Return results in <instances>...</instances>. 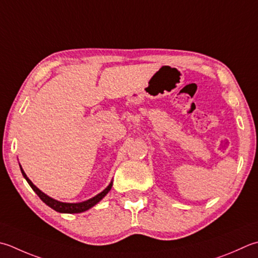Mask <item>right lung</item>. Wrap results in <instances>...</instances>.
<instances>
[{
    "instance_id": "add662e5",
    "label": "right lung",
    "mask_w": 258,
    "mask_h": 258,
    "mask_svg": "<svg viewBox=\"0 0 258 258\" xmlns=\"http://www.w3.org/2000/svg\"><path fill=\"white\" fill-rule=\"evenodd\" d=\"M20 169H21V172H22V175L24 176V179L28 181L29 185L31 186L34 192L39 196V198L41 199L45 205L49 206L50 208H52L53 210L58 211V213H61V214H80V213H84V211H86V210L90 209L95 205H97L99 201L109 192V190L112 189V185H113V181H110V183L106 186L102 192L98 194L97 196L93 197V198L83 201V203H61V201L55 200V199L51 198V197H49L48 195L42 192V191L39 188H37V186L32 183V181L28 178L21 165H20Z\"/></svg>"
}]
</instances>
